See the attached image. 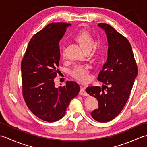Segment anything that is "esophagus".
<instances>
[{
  "label": "esophagus",
  "mask_w": 147,
  "mask_h": 147,
  "mask_svg": "<svg viewBox=\"0 0 147 147\" xmlns=\"http://www.w3.org/2000/svg\"><path fill=\"white\" fill-rule=\"evenodd\" d=\"M80 94L81 95H83V96H87V95H88V93H87L85 91V88H84V87H82V86L81 87Z\"/></svg>",
  "instance_id": "esophagus-1"
}]
</instances>
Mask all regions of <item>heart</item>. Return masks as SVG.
I'll return each instance as SVG.
<instances>
[{
    "label": "heart",
    "instance_id": "heart-1",
    "mask_svg": "<svg viewBox=\"0 0 147 147\" xmlns=\"http://www.w3.org/2000/svg\"><path fill=\"white\" fill-rule=\"evenodd\" d=\"M76 41L78 42L82 49L85 52L91 51L94 47L95 42L91 35L86 31H81L74 37ZM61 54L62 56L65 55V47L62 45L61 49ZM71 75L74 78L80 81V82H85L89 80V71L88 67L85 65L76 64L73 67L71 71Z\"/></svg>",
    "mask_w": 147,
    "mask_h": 147
}]
</instances>
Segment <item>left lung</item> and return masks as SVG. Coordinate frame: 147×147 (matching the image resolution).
<instances>
[{"mask_svg": "<svg viewBox=\"0 0 147 147\" xmlns=\"http://www.w3.org/2000/svg\"><path fill=\"white\" fill-rule=\"evenodd\" d=\"M98 26L105 31L108 42L107 62L98 76L104 85L102 88L88 86L86 92L98 102V108L91 112L92 117L100 123H105L117 116L126 105L138 67L127 38L109 24L99 23Z\"/></svg>", "mask_w": 147, "mask_h": 147, "instance_id": "8db88e82", "label": "left lung"}]
</instances>
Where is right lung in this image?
<instances>
[{
    "mask_svg": "<svg viewBox=\"0 0 147 147\" xmlns=\"http://www.w3.org/2000/svg\"><path fill=\"white\" fill-rule=\"evenodd\" d=\"M71 24L52 23L34 35L21 62L23 95L31 112L42 120L57 121L64 116L71 100L78 95L80 86L65 82L56 88L60 60L59 42Z\"/></svg>",
    "mask_w": 147,
    "mask_h": 147,
    "instance_id": "1",
    "label": "right lung"
}]
</instances>
